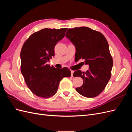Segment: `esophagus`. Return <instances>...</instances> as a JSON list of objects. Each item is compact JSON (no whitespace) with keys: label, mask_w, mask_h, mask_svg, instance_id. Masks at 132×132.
<instances>
[{"label":"esophagus","mask_w":132,"mask_h":132,"mask_svg":"<svg viewBox=\"0 0 132 132\" xmlns=\"http://www.w3.org/2000/svg\"><path fill=\"white\" fill-rule=\"evenodd\" d=\"M73 73H74V71L71 70V77H73Z\"/></svg>","instance_id":"34e87169"}]
</instances>
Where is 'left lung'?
<instances>
[{
	"mask_svg": "<svg viewBox=\"0 0 132 132\" xmlns=\"http://www.w3.org/2000/svg\"><path fill=\"white\" fill-rule=\"evenodd\" d=\"M65 36L75 47V61L84 59L85 64L89 65L86 72L74 71V77H81L84 81L76 90L86 97L97 96L105 89L111 77L113 59L107 41L101 32L87 27L69 29Z\"/></svg>",
	"mask_w": 132,
	"mask_h": 132,
	"instance_id": "obj_1",
	"label": "left lung"
}]
</instances>
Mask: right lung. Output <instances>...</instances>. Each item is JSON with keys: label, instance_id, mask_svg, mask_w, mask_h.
<instances>
[{"label": "right lung", "instance_id": "add662e5", "mask_svg": "<svg viewBox=\"0 0 132 132\" xmlns=\"http://www.w3.org/2000/svg\"><path fill=\"white\" fill-rule=\"evenodd\" d=\"M67 28L44 29L32 34L23 45L20 53L21 71L32 93L48 98L57 93L59 82L70 77L66 67L55 68L47 63L54 55V47L64 37Z\"/></svg>", "mask_w": 132, "mask_h": 132}]
</instances>
